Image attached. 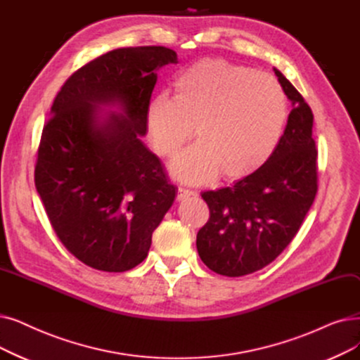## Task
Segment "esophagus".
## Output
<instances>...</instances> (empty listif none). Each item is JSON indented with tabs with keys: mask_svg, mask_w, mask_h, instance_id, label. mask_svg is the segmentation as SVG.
<instances>
[{
	"mask_svg": "<svg viewBox=\"0 0 360 360\" xmlns=\"http://www.w3.org/2000/svg\"><path fill=\"white\" fill-rule=\"evenodd\" d=\"M193 195H195V193L194 191H191V190H186V188H178V195H176V198H178V201H184V200H186V198H190V197H193Z\"/></svg>",
	"mask_w": 360,
	"mask_h": 360,
	"instance_id": "34e87169",
	"label": "esophagus"
}]
</instances>
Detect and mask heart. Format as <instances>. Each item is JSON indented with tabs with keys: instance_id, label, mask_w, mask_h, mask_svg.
<instances>
[{
	"instance_id": "obj_1",
	"label": "heart",
	"mask_w": 360,
	"mask_h": 360,
	"mask_svg": "<svg viewBox=\"0 0 360 360\" xmlns=\"http://www.w3.org/2000/svg\"><path fill=\"white\" fill-rule=\"evenodd\" d=\"M287 101L271 76L224 58H202L181 70L174 97L154 96L146 107V128L154 150L174 155L193 136L198 141L172 162L186 184L213 178L236 181L266 162L283 134Z\"/></svg>"
}]
</instances>
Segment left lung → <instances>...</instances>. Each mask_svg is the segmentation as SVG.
I'll list each match as a JSON object with an SVG mask.
<instances>
[{"instance_id": "1", "label": "left lung", "mask_w": 360, "mask_h": 360, "mask_svg": "<svg viewBox=\"0 0 360 360\" xmlns=\"http://www.w3.org/2000/svg\"><path fill=\"white\" fill-rule=\"evenodd\" d=\"M274 72L292 108L272 155L232 186L201 194L210 217L197 233V252L219 275H248L275 260L300 229L318 191L314 113L287 77Z\"/></svg>"}]
</instances>
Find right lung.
Instances as JSON below:
<instances>
[{
	"instance_id": "right-lung-1",
	"label": "right lung",
	"mask_w": 360,
	"mask_h": 360,
	"mask_svg": "<svg viewBox=\"0 0 360 360\" xmlns=\"http://www.w3.org/2000/svg\"><path fill=\"white\" fill-rule=\"evenodd\" d=\"M166 46H129L76 70L53 103L35 186L57 237L88 266L124 272L141 263L178 188L143 143Z\"/></svg>"
}]
</instances>
